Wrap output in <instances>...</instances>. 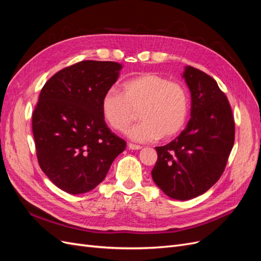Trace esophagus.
<instances>
[{"instance_id": "esophagus-1", "label": "esophagus", "mask_w": 261, "mask_h": 261, "mask_svg": "<svg viewBox=\"0 0 261 261\" xmlns=\"http://www.w3.org/2000/svg\"><path fill=\"white\" fill-rule=\"evenodd\" d=\"M127 148L130 149V150H139V149H141L143 147L139 146V145H135V144H130V143H129V144L127 145Z\"/></svg>"}]
</instances>
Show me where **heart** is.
I'll list each match as a JSON object with an SVG mask.
<instances>
[{"mask_svg":"<svg viewBox=\"0 0 261 261\" xmlns=\"http://www.w3.org/2000/svg\"><path fill=\"white\" fill-rule=\"evenodd\" d=\"M102 115L112 129L123 133L138 117L127 133L138 143H149L160 137L176 136L186 124L189 94L186 87L156 73H145L126 81L122 93L109 90L101 100Z\"/></svg>","mask_w":261,"mask_h":261,"instance_id":"obj_1","label":"heart"}]
</instances>
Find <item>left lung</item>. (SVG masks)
<instances>
[{"label": "left lung", "instance_id": "8db88e82", "mask_svg": "<svg viewBox=\"0 0 261 261\" xmlns=\"http://www.w3.org/2000/svg\"><path fill=\"white\" fill-rule=\"evenodd\" d=\"M183 77L191 90V120L170 144L155 147L152 179L170 198L188 200L206 193L224 172L235 138L232 109L217 82L186 66Z\"/></svg>", "mask_w": 261, "mask_h": 261}]
</instances>
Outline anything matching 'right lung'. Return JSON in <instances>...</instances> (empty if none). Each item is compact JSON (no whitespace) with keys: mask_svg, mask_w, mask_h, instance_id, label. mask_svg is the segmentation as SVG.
Wrapping results in <instances>:
<instances>
[{"mask_svg":"<svg viewBox=\"0 0 261 261\" xmlns=\"http://www.w3.org/2000/svg\"><path fill=\"white\" fill-rule=\"evenodd\" d=\"M120 63L82 61L45 83L33 113L39 165L68 194L90 192L108 174L125 140L108 127L101 100L117 81Z\"/></svg>","mask_w":261,"mask_h":261,"instance_id":"1","label":"right lung"}]
</instances>
